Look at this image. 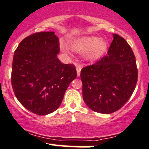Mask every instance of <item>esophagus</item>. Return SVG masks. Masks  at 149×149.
I'll return each instance as SVG.
<instances>
[{
  "mask_svg": "<svg viewBox=\"0 0 149 149\" xmlns=\"http://www.w3.org/2000/svg\"><path fill=\"white\" fill-rule=\"evenodd\" d=\"M75 67H76V70H77V76H79V74H80L81 70H82V65L79 64L78 63H75Z\"/></svg>",
  "mask_w": 149,
  "mask_h": 149,
  "instance_id": "esophagus-1",
  "label": "esophagus"
}]
</instances>
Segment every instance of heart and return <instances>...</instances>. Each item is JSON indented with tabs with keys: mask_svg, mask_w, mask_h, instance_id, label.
I'll return each instance as SVG.
<instances>
[{
	"mask_svg": "<svg viewBox=\"0 0 149 149\" xmlns=\"http://www.w3.org/2000/svg\"><path fill=\"white\" fill-rule=\"evenodd\" d=\"M107 42L102 38L98 39L97 37L89 36L79 38L73 41L71 48L73 51L78 53L86 51L85 56L89 60H95L104 54L107 49ZM63 51H67L63 47Z\"/></svg>",
	"mask_w": 149,
	"mask_h": 149,
	"instance_id": "b5f03b06",
	"label": "heart"
}]
</instances>
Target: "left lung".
Listing matches in <instances>:
<instances>
[{
  "label": "left lung",
  "instance_id": "8db88e82",
  "mask_svg": "<svg viewBox=\"0 0 149 149\" xmlns=\"http://www.w3.org/2000/svg\"><path fill=\"white\" fill-rule=\"evenodd\" d=\"M114 40L107 56L83 67L80 77L82 97L93 111L111 114L121 109L132 95L138 81V69L132 48L123 38Z\"/></svg>",
  "mask_w": 149,
  "mask_h": 149
}]
</instances>
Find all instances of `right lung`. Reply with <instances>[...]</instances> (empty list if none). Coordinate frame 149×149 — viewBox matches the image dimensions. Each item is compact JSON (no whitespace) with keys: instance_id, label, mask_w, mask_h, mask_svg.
Segmentation results:
<instances>
[{"instance_id":"add662e5","label":"right lung","mask_w":149,"mask_h":149,"mask_svg":"<svg viewBox=\"0 0 149 149\" xmlns=\"http://www.w3.org/2000/svg\"><path fill=\"white\" fill-rule=\"evenodd\" d=\"M59 50L54 32H41L25 38L14 51L13 91L25 108L38 115L56 111L77 77L74 64H62L57 58Z\"/></svg>"}]
</instances>
